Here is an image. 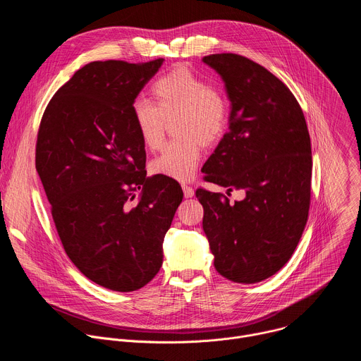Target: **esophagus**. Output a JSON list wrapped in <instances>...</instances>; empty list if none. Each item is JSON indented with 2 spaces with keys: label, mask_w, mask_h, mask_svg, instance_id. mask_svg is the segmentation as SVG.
<instances>
[{
  "label": "esophagus",
  "mask_w": 361,
  "mask_h": 361,
  "mask_svg": "<svg viewBox=\"0 0 361 361\" xmlns=\"http://www.w3.org/2000/svg\"><path fill=\"white\" fill-rule=\"evenodd\" d=\"M183 191H184V197H185V198H191V197H194V188H191L190 185L183 184Z\"/></svg>",
  "instance_id": "obj_1"
}]
</instances>
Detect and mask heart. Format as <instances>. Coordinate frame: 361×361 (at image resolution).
<instances>
[{
  "mask_svg": "<svg viewBox=\"0 0 361 361\" xmlns=\"http://www.w3.org/2000/svg\"><path fill=\"white\" fill-rule=\"evenodd\" d=\"M156 102L140 97L133 102V121L142 144L156 149L164 140L167 121L176 118V133L183 137L167 144L152 160L154 174L190 180L200 161V144L217 142L228 124L224 94L185 67H177L152 84Z\"/></svg>",
  "mask_w": 361,
  "mask_h": 361,
  "instance_id": "b5f03b06",
  "label": "heart"
}]
</instances>
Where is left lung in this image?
<instances>
[{"label": "left lung", "instance_id": "obj_1", "mask_svg": "<svg viewBox=\"0 0 361 361\" xmlns=\"http://www.w3.org/2000/svg\"><path fill=\"white\" fill-rule=\"evenodd\" d=\"M224 81L228 131L202 171L209 181L244 190L241 201L202 188V230L214 267L234 283L276 274L304 231L312 192V142L293 92L262 67L237 54L202 59Z\"/></svg>", "mask_w": 361, "mask_h": 361}]
</instances>
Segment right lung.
I'll use <instances>...</instances> for the list:
<instances>
[{"label": "right lung", "mask_w": 361, "mask_h": 361, "mask_svg": "<svg viewBox=\"0 0 361 361\" xmlns=\"http://www.w3.org/2000/svg\"><path fill=\"white\" fill-rule=\"evenodd\" d=\"M163 63L84 66L51 98L38 130L35 169L67 255L87 279L121 293L159 273L183 200L176 180L147 177L131 113Z\"/></svg>", "instance_id": "obj_1"}]
</instances>
